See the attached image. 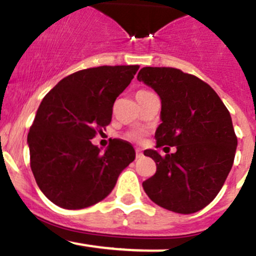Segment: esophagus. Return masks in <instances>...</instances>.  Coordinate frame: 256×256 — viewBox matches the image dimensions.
I'll return each mask as SVG.
<instances>
[{
	"label": "esophagus",
	"mask_w": 256,
	"mask_h": 256,
	"mask_svg": "<svg viewBox=\"0 0 256 256\" xmlns=\"http://www.w3.org/2000/svg\"><path fill=\"white\" fill-rule=\"evenodd\" d=\"M142 155H143V154H142L140 149H136V158H140Z\"/></svg>",
	"instance_id": "esophagus-1"
}]
</instances>
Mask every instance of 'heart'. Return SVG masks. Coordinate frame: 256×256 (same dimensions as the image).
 I'll return each mask as SVG.
<instances>
[{
  "instance_id": "1",
  "label": "heart",
  "mask_w": 256,
  "mask_h": 256,
  "mask_svg": "<svg viewBox=\"0 0 256 256\" xmlns=\"http://www.w3.org/2000/svg\"><path fill=\"white\" fill-rule=\"evenodd\" d=\"M146 92H149V91H144V90H142V91H139L136 94H146ZM146 134H148V132L143 128L133 129V130L128 132V133L126 134V138H127L128 140H132V142H140L142 139L146 136Z\"/></svg>"
}]
</instances>
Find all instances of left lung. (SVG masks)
Segmentation results:
<instances>
[{"mask_svg":"<svg viewBox=\"0 0 256 256\" xmlns=\"http://www.w3.org/2000/svg\"><path fill=\"white\" fill-rule=\"evenodd\" d=\"M136 78L162 100L156 146H176L165 156L144 152L156 164L144 191L165 210L197 212L214 200L233 166L238 140L229 110L208 84L175 68L146 66Z\"/></svg>","mask_w":256,"mask_h":256,"instance_id":"8db88e82","label":"left lung"}]
</instances>
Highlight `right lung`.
I'll list each match as a JSON object with an SVG mask.
<instances>
[{
  "label": "right lung",
  "instance_id": "right-lung-1",
  "mask_svg": "<svg viewBox=\"0 0 256 256\" xmlns=\"http://www.w3.org/2000/svg\"><path fill=\"white\" fill-rule=\"evenodd\" d=\"M139 65L76 71L52 88L28 133L30 168L40 191L56 206L81 210L106 198L136 159L130 143L113 139L104 152L91 143L112 120L113 104Z\"/></svg>",
  "mask_w": 256,
  "mask_h": 256
}]
</instances>
